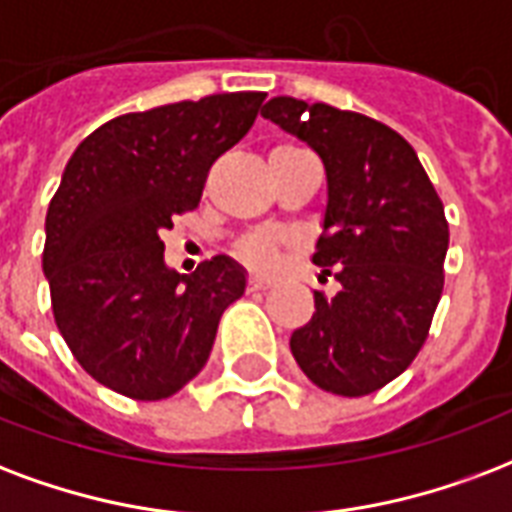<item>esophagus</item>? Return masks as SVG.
Wrapping results in <instances>:
<instances>
[{"instance_id":"esophagus-1","label":"esophagus","mask_w":512,"mask_h":512,"mask_svg":"<svg viewBox=\"0 0 512 512\" xmlns=\"http://www.w3.org/2000/svg\"><path fill=\"white\" fill-rule=\"evenodd\" d=\"M249 290H268L271 287V279H263V276H249Z\"/></svg>"}]
</instances>
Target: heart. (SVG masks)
I'll list each match as a JSON object with an SVG mask.
<instances>
[{"instance_id":"obj_1","label":"heart","mask_w":512,"mask_h":512,"mask_svg":"<svg viewBox=\"0 0 512 512\" xmlns=\"http://www.w3.org/2000/svg\"><path fill=\"white\" fill-rule=\"evenodd\" d=\"M284 249H287V239L282 233L255 230V233H247L233 244V255L252 271H273L282 260Z\"/></svg>"}]
</instances>
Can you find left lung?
<instances>
[{
  "label": "left lung",
  "instance_id": "left-lung-1",
  "mask_svg": "<svg viewBox=\"0 0 512 512\" xmlns=\"http://www.w3.org/2000/svg\"><path fill=\"white\" fill-rule=\"evenodd\" d=\"M263 117L319 152L327 169L325 230L314 263L341 282L314 292V317L290 338L319 389L378 392L427 341L443 295L448 220L403 136L360 112L276 96Z\"/></svg>",
  "mask_w": 512,
  "mask_h": 512
}]
</instances>
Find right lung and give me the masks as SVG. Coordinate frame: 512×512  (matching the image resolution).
I'll use <instances>...</instances> for the list:
<instances>
[{
    "label": "right lung",
    "mask_w": 512,
    "mask_h": 512,
    "mask_svg": "<svg viewBox=\"0 0 512 512\" xmlns=\"http://www.w3.org/2000/svg\"><path fill=\"white\" fill-rule=\"evenodd\" d=\"M265 93H217L96 128L66 163L45 217L42 271L80 368L131 400H166L201 373L247 279L228 257L187 276L161 233L201 204L212 163L255 123Z\"/></svg>",
    "instance_id": "obj_1"
}]
</instances>
